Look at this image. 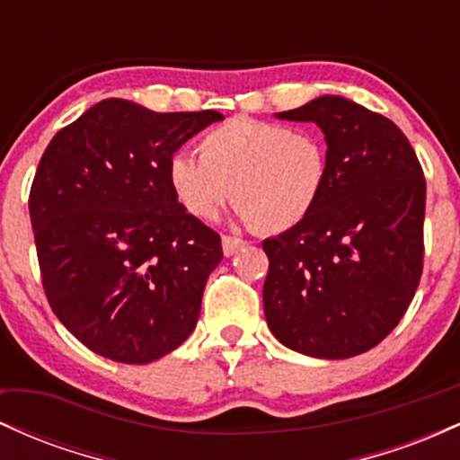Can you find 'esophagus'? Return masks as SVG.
Segmentation results:
<instances>
[{
    "label": "esophagus",
    "instance_id": "1",
    "mask_svg": "<svg viewBox=\"0 0 460 460\" xmlns=\"http://www.w3.org/2000/svg\"><path fill=\"white\" fill-rule=\"evenodd\" d=\"M246 246V242L242 240V237H235V235H223V252L226 257L235 255L237 251H242V248Z\"/></svg>",
    "mask_w": 460,
    "mask_h": 460
}]
</instances>
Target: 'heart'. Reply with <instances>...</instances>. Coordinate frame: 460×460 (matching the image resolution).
Returning <instances> with one entry per match:
<instances>
[{
    "mask_svg": "<svg viewBox=\"0 0 460 460\" xmlns=\"http://www.w3.org/2000/svg\"><path fill=\"white\" fill-rule=\"evenodd\" d=\"M329 179V146L311 129L231 119L203 136L199 157L175 153L168 181L197 218H214L229 199L257 234H283L314 212Z\"/></svg>",
    "mask_w": 460,
    "mask_h": 460,
    "instance_id": "heart-1",
    "label": "heart"
}]
</instances>
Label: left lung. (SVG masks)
<instances>
[{
	"label": "left lung",
	"instance_id": "8db88e82",
	"mask_svg": "<svg viewBox=\"0 0 460 460\" xmlns=\"http://www.w3.org/2000/svg\"><path fill=\"white\" fill-rule=\"evenodd\" d=\"M277 116L318 125L329 179L303 223L263 240V314L300 355L357 357L398 326L420 285L424 171L398 125L350 99L324 94Z\"/></svg>",
	"mask_w": 460,
	"mask_h": 460
}]
</instances>
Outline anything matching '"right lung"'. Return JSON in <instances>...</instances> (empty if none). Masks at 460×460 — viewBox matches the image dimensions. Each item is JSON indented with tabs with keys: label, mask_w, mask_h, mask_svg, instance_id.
Returning <instances> with one entry per match:
<instances>
[{
	"label": "right lung",
	"mask_w": 460,
	"mask_h": 460,
	"mask_svg": "<svg viewBox=\"0 0 460 460\" xmlns=\"http://www.w3.org/2000/svg\"><path fill=\"white\" fill-rule=\"evenodd\" d=\"M216 120L103 99L47 145L30 190L45 296L97 355L151 363L197 326L223 244L177 200L168 162Z\"/></svg>",
	"instance_id": "add662e5"
}]
</instances>
